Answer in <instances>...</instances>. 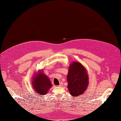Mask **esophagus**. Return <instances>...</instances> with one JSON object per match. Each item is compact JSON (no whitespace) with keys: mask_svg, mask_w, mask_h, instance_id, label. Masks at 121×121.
<instances>
[{"mask_svg":"<svg viewBox=\"0 0 121 121\" xmlns=\"http://www.w3.org/2000/svg\"><path fill=\"white\" fill-rule=\"evenodd\" d=\"M63 86V83H62V82H60V85H59V86L61 87V86Z\"/></svg>","mask_w":121,"mask_h":121,"instance_id":"34e87169","label":"esophagus"}]
</instances>
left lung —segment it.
I'll return each instance as SVG.
<instances>
[{
    "mask_svg": "<svg viewBox=\"0 0 121 121\" xmlns=\"http://www.w3.org/2000/svg\"><path fill=\"white\" fill-rule=\"evenodd\" d=\"M88 75L86 69L79 62L73 61L70 64L67 75L68 89L74 97L84 93L88 86Z\"/></svg>",
    "mask_w": 121,
    "mask_h": 121,
    "instance_id": "8db88e82",
    "label": "left lung"
}]
</instances>
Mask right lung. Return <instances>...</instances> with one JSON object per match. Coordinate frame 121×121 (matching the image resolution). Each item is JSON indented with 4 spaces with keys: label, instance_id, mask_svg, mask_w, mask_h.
Instances as JSON below:
<instances>
[{
    "label": "right lung",
    "instance_id": "obj_1",
    "mask_svg": "<svg viewBox=\"0 0 121 121\" xmlns=\"http://www.w3.org/2000/svg\"><path fill=\"white\" fill-rule=\"evenodd\" d=\"M43 72L39 70L38 73H35L32 81L34 90L40 95L46 94L49 89L52 87L49 78Z\"/></svg>",
    "mask_w": 121,
    "mask_h": 121
}]
</instances>
